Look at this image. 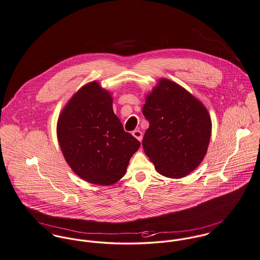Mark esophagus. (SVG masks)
Instances as JSON below:
<instances>
[{
	"mask_svg": "<svg viewBox=\"0 0 260 260\" xmlns=\"http://www.w3.org/2000/svg\"><path fill=\"white\" fill-rule=\"evenodd\" d=\"M132 135L135 137V138L139 140V141H141L142 140V137H143V134H142V132L140 131V130H134L133 132H132Z\"/></svg>",
	"mask_w": 260,
	"mask_h": 260,
	"instance_id": "esophagus-1",
	"label": "esophagus"
}]
</instances>
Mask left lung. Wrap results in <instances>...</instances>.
Masks as SVG:
<instances>
[{
    "mask_svg": "<svg viewBox=\"0 0 260 260\" xmlns=\"http://www.w3.org/2000/svg\"><path fill=\"white\" fill-rule=\"evenodd\" d=\"M149 121L142 145L156 172L180 178L193 172L207 153L212 123L205 106L183 87L162 79L146 98Z\"/></svg>",
    "mask_w": 260,
    "mask_h": 260,
    "instance_id": "8db88e82",
    "label": "left lung"
}]
</instances>
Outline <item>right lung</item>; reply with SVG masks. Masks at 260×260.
I'll use <instances>...</instances> for the list:
<instances>
[{
  "instance_id": "1",
  "label": "right lung",
  "mask_w": 260,
  "mask_h": 260,
  "mask_svg": "<svg viewBox=\"0 0 260 260\" xmlns=\"http://www.w3.org/2000/svg\"><path fill=\"white\" fill-rule=\"evenodd\" d=\"M58 141L74 173L87 182L110 185L124 176L141 143L125 132L112 99L95 82L82 87L65 106Z\"/></svg>"
}]
</instances>
